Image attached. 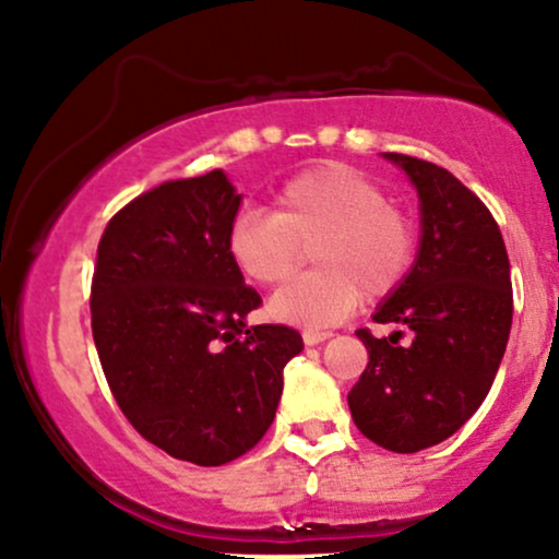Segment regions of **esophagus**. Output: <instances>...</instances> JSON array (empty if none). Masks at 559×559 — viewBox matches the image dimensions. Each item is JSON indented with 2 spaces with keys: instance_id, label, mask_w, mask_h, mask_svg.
Listing matches in <instances>:
<instances>
[{
  "instance_id": "34e87169",
  "label": "esophagus",
  "mask_w": 559,
  "mask_h": 559,
  "mask_svg": "<svg viewBox=\"0 0 559 559\" xmlns=\"http://www.w3.org/2000/svg\"><path fill=\"white\" fill-rule=\"evenodd\" d=\"M325 338H331V331H301V342L307 346H316V344H323Z\"/></svg>"
}]
</instances>
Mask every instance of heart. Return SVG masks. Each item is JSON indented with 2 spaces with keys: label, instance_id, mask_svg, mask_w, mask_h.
Segmentation results:
<instances>
[{
  "label": "heart",
  "instance_id": "heart-1",
  "mask_svg": "<svg viewBox=\"0 0 559 559\" xmlns=\"http://www.w3.org/2000/svg\"><path fill=\"white\" fill-rule=\"evenodd\" d=\"M273 215L230 217L226 252L243 278L278 286L312 249L316 273L273 294L267 316L301 329L342 323L360 301L394 294L415 262V226L386 189L344 163L301 170L273 197Z\"/></svg>",
  "mask_w": 559,
  "mask_h": 559
}]
</instances>
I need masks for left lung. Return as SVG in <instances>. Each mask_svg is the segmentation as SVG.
<instances>
[{
    "label": "left lung",
    "mask_w": 559,
    "mask_h": 559,
    "mask_svg": "<svg viewBox=\"0 0 559 559\" xmlns=\"http://www.w3.org/2000/svg\"><path fill=\"white\" fill-rule=\"evenodd\" d=\"M383 157L418 189L420 249L373 320L409 329L413 342L357 331L368 365L346 400L373 444L409 454L460 431L486 400L510 338L512 284L502 230L467 186L426 159Z\"/></svg>",
    "instance_id": "obj_1"
}]
</instances>
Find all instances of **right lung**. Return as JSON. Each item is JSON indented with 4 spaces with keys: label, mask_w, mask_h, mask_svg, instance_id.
<instances>
[{
    "label": "right lung",
    "mask_w": 559,
    "mask_h": 559,
    "mask_svg": "<svg viewBox=\"0 0 559 559\" xmlns=\"http://www.w3.org/2000/svg\"><path fill=\"white\" fill-rule=\"evenodd\" d=\"M241 194L223 170L165 181L112 215L96 249L92 333L136 431L215 467L265 436L299 331L252 325L262 305L226 252Z\"/></svg>",
    "instance_id": "right-lung-1"
}]
</instances>
